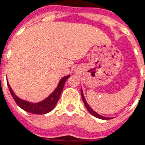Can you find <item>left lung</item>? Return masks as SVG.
<instances>
[{
  "label": "left lung",
  "mask_w": 145,
  "mask_h": 145,
  "mask_svg": "<svg viewBox=\"0 0 145 145\" xmlns=\"http://www.w3.org/2000/svg\"><path fill=\"white\" fill-rule=\"evenodd\" d=\"M80 92H81V97H82V100H83V102H84V105H85V106H86V110H88V111L93 116H95V117H96V118H99L100 120H110V118H109V117H105V116H102V115H100L97 112H95L89 105V104L87 103V101H86V98H85V95H84V93H83V90H82V89H80Z\"/></svg>",
  "instance_id": "obj_1"
}]
</instances>
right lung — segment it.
<instances>
[{"mask_svg":"<svg viewBox=\"0 0 145 145\" xmlns=\"http://www.w3.org/2000/svg\"><path fill=\"white\" fill-rule=\"evenodd\" d=\"M71 75L68 74L66 76H64L60 80H59V84L57 87L56 88V89L48 96L46 99L40 101V102H30L25 99H22L19 98L12 90L11 87L10 86L9 83H7L10 92L13 97V99H15L16 103L18 105V106H20V108L32 114H47L49 112H50L56 105L57 102L59 99L61 91L63 90V88L65 86V83L66 81V80L70 77Z\"/></svg>","mask_w":145,"mask_h":145,"instance_id":"1","label":"right lung"}]
</instances>
